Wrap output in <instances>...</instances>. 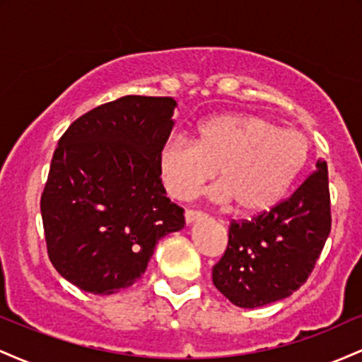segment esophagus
I'll return each mask as SVG.
<instances>
[{"instance_id":"34e87169","label":"esophagus","mask_w":362,"mask_h":362,"mask_svg":"<svg viewBox=\"0 0 362 362\" xmlns=\"http://www.w3.org/2000/svg\"><path fill=\"white\" fill-rule=\"evenodd\" d=\"M202 216H204V213L202 211H197V209H187L185 211V221L187 224L197 221V219H201Z\"/></svg>"}]
</instances>
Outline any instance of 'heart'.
<instances>
[{
  "label": "heart",
  "mask_w": 362,
  "mask_h": 362,
  "mask_svg": "<svg viewBox=\"0 0 362 362\" xmlns=\"http://www.w3.org/2000/svg\"><path fill=\"white\" fill-rule=\"evenodd\" d=\"M308 156V139L253 114H226L199 124L194 143L180 136L158 149V175L173 199H187L218 168V201L233 199L243 213H262L284 197Z\"/></svg>",
  "instance_id": "b5f03b06"
}]
</instances>
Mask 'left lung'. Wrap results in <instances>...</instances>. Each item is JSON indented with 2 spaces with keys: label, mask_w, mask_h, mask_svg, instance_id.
I'll list each match as a JSON object with an SVG mask.
<instances>
[{
  "label": "left lung",
  "mask_w": 362,
  "mask_h": 362,
  "mask_svg": "<svg viewBox=\"0 0 362 362\" xmlns=\"http://www.w3.org/2000/svg\"><path fill=\"white\" fill-rule=\"evenodd\" d=\"M330 190L323 160L298 189L252 219L231 221L213 282L233 305L257 308L288 298L315 269L330 233Z\"/></svg>",
  "instance_id": "obj_1"
}]
</instances>
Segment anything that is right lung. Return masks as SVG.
<instances>
[{"label":"right lung","instance_id":"add662e5","mask_svg":"<svg viewBox=\"0 0 362 362\" xmlns=\"http://www.w3.org/2000/svg\"><path fill=\"white\" fill-rule=\"evenodd\" d=\"M175 105L172 97L127 95L83 114L61 136L40 213L49 260L81 291L127 289L158 240L185 226L156 165Z\"/></svg>","mask_w":362,"mask_h":362}]
</instances>
